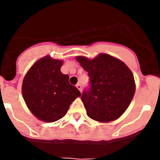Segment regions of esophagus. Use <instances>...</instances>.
Listing matches in <instances>:
<instances>
[{
  "label": "esophagus",
  "instance_id": "1",
  "mask_svg": "<svg viewBox=\"0 0 160 160\" xmlns=\"http://www.w3.org/2000/svg\"><path fill=\"white\" fill-rule=\"evenodd\" d=\"M76 87H77V88L78 89L80 92H82V85L80 84V83H78V84L76 85Z\"/></svg>",
  "mask_w": 160,
  "mask_h": 160
}]
</instances>
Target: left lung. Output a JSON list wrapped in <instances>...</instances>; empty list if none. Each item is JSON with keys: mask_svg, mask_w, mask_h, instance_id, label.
Listing matches in <instances>:
<instances>
[{"mask_svg": "<svg viewBox=\"0 0 160 160\" xmlns=\"http://www.w3.org/2000/svg\"><path fill=\"white\" fill-rule=\"evenodd\" d=\"M76 59L90 78V89L85 90L81 97L87 115L101 122L119 118L135 92L131 70L123 62L106 53H100L94 59L83 56Z\"/></svg>", "mask_w": 160, "mask_h": 160, "instance_id": "1", "label": "left lung"}]
</instances>
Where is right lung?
<instances>
[{
	"label": "right lung",
	"instance_id": "obj_1",
	"mask_svg": "<svg viewBox=\"0 0 160 160\" xmlns=\"http://www.w3.org/2000/svg\"><path fill=\"white\" fill-rule=\"evenodd\" d=\"M62 60L46 56L32 65L24 78L22 95L28 108L38 119L53 122L66 115L81 93L61 72Z\"/></svg>",
	"mask_w": 160,
	"mask_h": 160
}]
</instances>
